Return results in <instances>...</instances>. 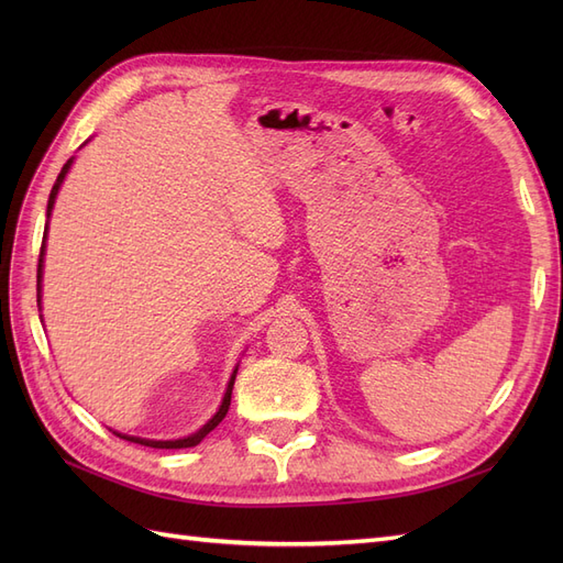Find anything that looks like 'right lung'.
Instances as JSON below:
<instances>
[{
	"label": "right lung",
	"instance_id": "right-lung-1",
	"mask_svg": "<svg viewBox=\"0 0 563 563\" xmlns=\"http://www.w3.org/2000/svg\"><path fill=\"white\" fill-rule=\"evenodd\" d=\"M70 166H73V159H67L65 164H63V168H60V174H58V178H56V183H54V187H51V195H48V203H46V218L51 216V209H54V201H56V195H58V190H60V183L65 180V174L70 172ZM44 242H46V234H44V240H42V251H40V265H37V302H40V288H42V258H44ZM234 378H236V368H234V373H232V378H230V383H228V389H225V397H223V404H220V408H218V413L203 424V428L199 430V432H195V434H190V437H185V439H174V441H152V439H141V437H126V434H117V437H122V439H126V441H133V444H141V446H150V449H192V446H197L199 441L207 437L213 428H218V422L225 418V413H228V408H230V399H232V387H234Z\"/></svg>",
	"mask_w": 563,
	"mask_h": 563
}]
</instances>
